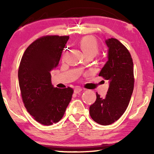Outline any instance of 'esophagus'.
Listing matches in <instances>:
<instances>
[{"instance_id":"34e87169","label":"esophagus","mask_w":154,"mask_h":154,"mask_svg":"<svg viewBox=\"0 0 154 154\" xmlns=\"http://www.w3.org/2000/svg\"><path fill=\"white\" fill-rule=\"evenodd\" d=\"M81 91H82V88H80L79 87L76 88L75 89V91H74V92H75V93H80Z\"/></svg>"}]
</instances>
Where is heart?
<instances>
[{
  "label": "heart",
  "instance_id": "b5f03b06",
  "mask_svg": "<svg viewBox=\"0 0 154 154\" xmlns=\"http://www.w3.org/2000/svg\"><path fill=\"white\" fill-rule=\"evenodd\" d=\"M79 46L85 55L93 54L95 56L99 51L98 41L93 36L83 37L79 41Z\"/></svg>",
  "mask_w": 154,
  "mask_h": 154
}]
</instances>
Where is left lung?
I'll use <instances>...</instances> for the list:
<instances>
[{
  "mask_svg": "<svg viewBox=\"0 0 154 154\" xmlns=\"http://www.w3.org/2000/svg\"><path fill=\"white\" fill-rule=\"evenodd\" d=\"M108 61L99 76L109 80L105 98L96 93V100L90 106V115L95 122L109 125L117 121L126 111L134 89L133 61L126 47L117 39L106 40Z\"/></svg>",
  "mask_w": 154,
  "mask_h": 154,
  "instance_id": "1",
  "label": "left lung"
}]
</instances>
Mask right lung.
Listing matches in <instances>:
<instances>
[{
  "instance_id": "obj_1",
  "label": "right lung",
  "mask_w": 154,
  "mask_h": 154,
  "mask_svg": "<svg viewBox=\"0 0 154 154\" xmlns=\"http://www.w3.org/2000/svg\"><path fill=\"white\" fill-rule=\"evenodd\" d=\"M69 36L45 35L31 43L23 54L18 77L26 111L39 123L51 125L62 119L73 89L54 88L51 72L58 66Z\"/></svg>"
}]
</instances>
